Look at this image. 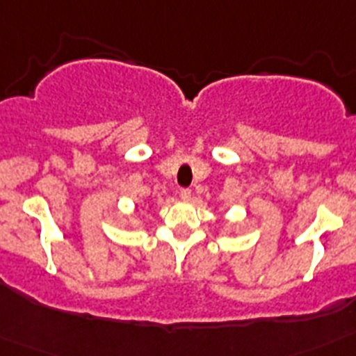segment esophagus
Instances as JSON below:
<instances>
[{
	"instance_id": "esophagus-1",
	"label": "esophagus",
	"mask_w": 356,
	"mask_h": 356,
	"mask_svg": "<svg viewBox=\"0 0 356 356\" xmlns=\"http://www.w3.org/2000/svg\"><path fill=\"white\" fill-rule=\"evenodd\" d=\"M191 196H193V193H191L188 188H181V191H180V197H181V200L188 201V200H191Z\"/></svg>"
}]
</instances>
